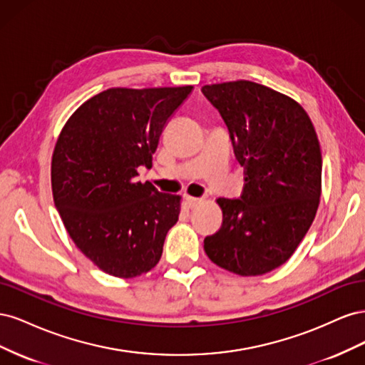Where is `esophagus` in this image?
I'll list each match as a JSON object with an SVG mask.
<instances>
[{"instance_id":"esophagus-1","label":"esophagus","mask_w":365,"mask_h":365,"mask_svg":"<svg viewBox=\"0 0 365 365\" xmlns=\"http://www.w3.org/2000/svg\"><path fill=\"white\" fill-rule=\"evenodd\" d=\"M185 202L189 208H195L197 204L202 202V200H200V197H193V196H185Z\"/></svg>"}]
</instances>
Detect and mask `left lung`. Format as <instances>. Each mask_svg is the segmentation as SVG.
Segmentation results:
<instances>
[{"label":"left lung","mask_w":365,"mask_h":365,"mask_svg":"<svg viewBox=\"0 0 365 365\" xmlns=\"http://www.w3.org/2000/svg\"><path fill=\"white\" fill-rule=\"evenodd\" d=\"M201 91L222 115L245 175L239 200H216L222 225L204 239L205 254L244 277L267 274L292 256L317 215L323 160L315 128L294 98L256 82Z\"/></svg>","instance_id":"1"}]
</instances>
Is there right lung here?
I'll list each match as a JSON object with an SVG mask.
<instances>
[{
	"instance_id": "right-lung-1",
	"label": "right lung",
	"mask_w": 365,
	"mask_h": 365,
	"mask_svg": "<svg viewBox=\"0 0 365 365\" xmlns=\"http://www.w3.org/2000/svg\"><path fill=\"white\" fill-rule=\"evenodd\" d=\"M193 86L109 88L76 109L51 157L53 200L70 237L98 269L120 279L160 262L181 196L137 181L169 118Z\"/></svg>"
}]
</instances>
